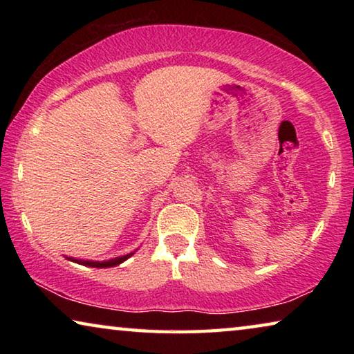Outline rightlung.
<instances>
[{
  "label": "right lung",
  "mask_w": 354,
  "mask_h": 354,
  "mask_svg": "<svg viewBox=\"0 0 354 354\" xmlns=\"http://www.w3.org/2000/svg\"><path fill=\"white\" fill-rule=\"evenodd\" d=\"M129 256H133V253H129L127 256H122V257H115V259H111V261H104V262H93V261H81V259H73V257H68L70 261L77 262V263H82V266H87V267H97V268H106V267H113V266H118V263H122L123 261H127Z\"/></svg>",
  "instance_id": "1"
}]
</instances>
